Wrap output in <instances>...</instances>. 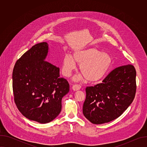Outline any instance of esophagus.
<instances>
[{"instance_id": "obj_1", "label": "esophagus", "mask_w": 147, "mask_h": 147, "mask_svg": "<svg viewBox=\"0 0 147 147\" xmlns=\"http://www.w3.org/2000/svg\"><path fill=\"white\" fill-rule=\"evenodd\" d=\"M81 87L80 84H74L72 88L74 91H77V90H79L81 88Z\"/></svg>"}]
</instances>
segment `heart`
<instances>
[{"instance_id": "b5f03b06", "label": "heart", "mask_w": 147, "mask_h": 147, "mask_svg": "<svg viewBox=\"0 0 147 147\" xmlns=\"http://www.w3.org/2000/svg\"><path fill=\"white\" fill-rule=\"evenodd\" d=\"M76 63L80 65V70L86 79L95 82L105 75L112 64V58L108 53L94 48L76 51L73 53V58L67 55L63 59L62 72L64 76H71L76 69ZM81 79V76L76 78L77 80Z\"/></svg>"}]
</instances>
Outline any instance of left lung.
<instances>
[{"instance_id": "left-lung-1", "label": "left lung", "mask_w": 147, "mask_h": 147, "mask_svg": "<svg viewBox=\"0 0 147 147\" xmlns=\"http://www.w3.org/2000/svg\"><path fill=\"white\" fill-rule=\"evenodd\" d=\"M136 71L128 65L113 70L102 83L86 88L82 107L85 117L93 124L108 123L119 117L133 101L136 92Z\"/></svg>"}]
</instances>
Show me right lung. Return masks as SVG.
<instances>
[{"mask_svg":"<svg viewBox=\"0 0 147 147\" xmlns=\"http://www.w3.org/2000/svg\"><path fill=\"white\" fill-rule=\"evenodd\" d=\"M48 44L34 45L18 59L13 71V91L17 108L26 118L47 123L61 110V99L69 91L59 68L45 60Z\"/></svg>","mask_w":147,"mask_h":147,"instance_id":"obj_1","label":"right lung"}]
</instances>
